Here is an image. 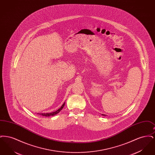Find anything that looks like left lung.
<instances>
[{"label":"left lung","instance_id":"obj_1","mask_svg":"<svg viewBox=\"0 0 155 155\" xmlns=\"http://www.w3.org/2000/svg\"><path fill=\"white\" fill-rule=\"evenodd\" d=\"M102 115H103V116H106L105 114H102Z\"/></svg>","mask_w":155,"mask_h":155}]
</instances>
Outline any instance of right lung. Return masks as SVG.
<instances>
[{"mask_svg": "<svg viewBox=\"0 0 155 155\" xmlns=\"http://www.w3.org/2000/svg\"><path fill=\"white\" fill-rule=\"evenodd\" d=\"M64 105H65V102L62 104V106H61V107H60L58 110L55 111H53V112H52V113H38V114H41V115H42V116H46V117H49V116H54V115L57 114L58 113H59V112L63 109V108L64 107Z\"/></svg>", "mask_w": 155, "mask_h": 155, "instance_id": "1", "label": "right lung"}]
</instances>
